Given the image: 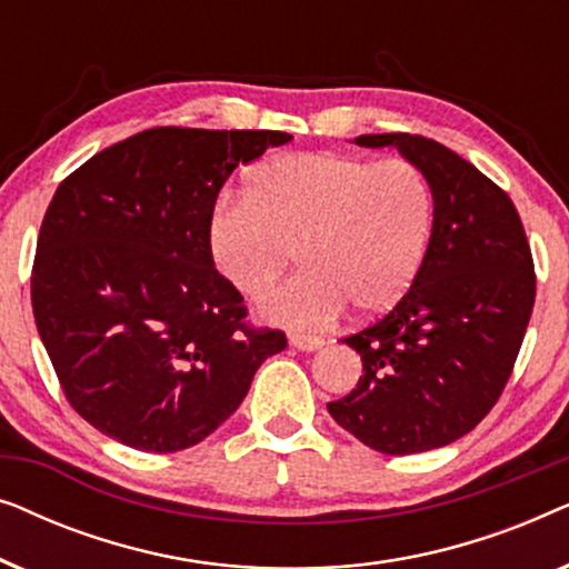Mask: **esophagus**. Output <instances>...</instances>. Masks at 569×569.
I'll return each instance as SVG.
<instances>
[{
	"label": "esophagus",
	"instance_id": "34e87169",
	"mask_svg": "<svg viewBox=\"0 0 569 569\" xmlns=\"http://www.w3.org/2000/svg\"><path fill=\"white\" fill-rule=\"evenodd\" d=\"M290 345L295 349H300V352H316V349H321L326 341L321 337H302V333H292Z\"/></svg>",
	"mask_w": 569,
	"mask_h": 569
}]
</instances>
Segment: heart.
I'll use <instances>...</instances> for the list:
<instances>
[{
	"label": "heart",
	"mask_w": 569,
	"mask_h": 569,
	"mask_svg": "<svg viewBox=\"0 0 569 569\" xmlns=\"http://www.w3.org/2000/svg\"><path fill=\"white\" fill-rule=\"evenodd\" d=\"M432 191L407 160L298 152L248 178L246 197H224L209 220V253L243 295H261L290 267L302 271L259 302L263 318L321 329L347 306L370 318L415 284L430 251Z\"/></svg>",
	"instance_id": "obj_1"
}]
</instances>
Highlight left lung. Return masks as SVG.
Returning <instances> with one entry per match:
<instances>
[{"mask_svg": "<svg viewBox=\"0 0 569 569\" xmlns=\"http://www.w3.org/2000/svg\"><path fill=\"white\" fill-rule=\"evenodd\" d=\"M422 170L435 222L409 292L345 339L362 372L329 415L386 456L425 453L489 415L523 345L536 298L531 246L518 209L469 160L419 134H362Z\"/></svg>", "mask_w": 569, "mask_h": 569, "instance_id": "8db88e82", "label": "left lung"}]
</instances>
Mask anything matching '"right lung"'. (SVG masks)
I'll return each instance as SVG.
<instances>
[{
	"instance_id": "obj_1",
	"label": "right lung",
	"mask_w": 569,
	"mask_h": 569,
	"mask_svg": "<svg viewBox=\"0 0 569 569\" xmlns=\"http://www.w3.org/2000/svg\"><path fill=\"white\" fill-rule=\"evenodd\" d=\"M290 139L147 129L59 183L30 300L67 401L96 430L147 453L197 446L287 347L282 331L246 323L209 253V220L232 170Z\"/></svg>"
}]
</instances>
